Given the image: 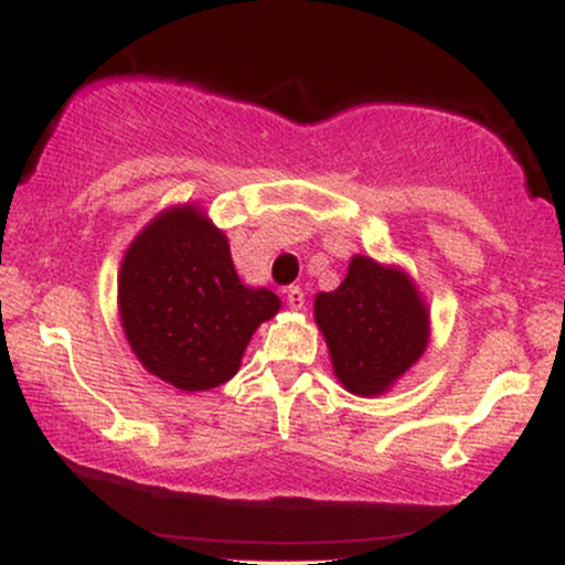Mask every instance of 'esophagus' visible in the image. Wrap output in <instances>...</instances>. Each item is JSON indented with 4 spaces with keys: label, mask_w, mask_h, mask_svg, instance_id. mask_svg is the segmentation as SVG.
Segmentation results:
<instances>
[{
    "label": "esophagus",
    "mask_w": 565,
    "mask_h": 565,
    "mask_svg": "<svg viewBox=\"0 0 565 565\" xmlns=\"http://www.w3.org/2000/svg\"><path fill=\"white\" fill-rule=\"evenodd\" d=\"M287 305L291 310H302L305 308V291L300 287H289L287 289Z\"/></svg>",
    "instance_id": "esophagus-1"
}]
</instances>
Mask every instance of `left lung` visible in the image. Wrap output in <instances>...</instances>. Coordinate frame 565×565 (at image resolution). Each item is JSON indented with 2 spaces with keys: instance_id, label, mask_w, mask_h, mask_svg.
<instances>
[{
  "instance_id": "1",
  "label": "left lung",
  "mask_w": 565,
  "mask_h": 565,
  "mask_svg": "<svg viewBox=\"0 0 565 565\" xmlns=\"http://www.w3.org/2000/svg\"><path fill=\"white\" fill-rule=\"evenodd\" d=\"M313 319L327 340L334 377L348 393L377 398L423 359L430 308L398 265L353 255L345 281L319 291Z\"/></svg>"
}]
</instances>
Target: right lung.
Masks as SVG:
<instances>
[{"label": "right lung", "instance_id": "add662e5", "mask_svg": "<svg viewBox=\"0 0 565 565\" xmlns=\"http://www.w3.org/2000/svg\"><path fill=\"white\" fill-rule=\"evenodd\" d=\"M116 300L146 372L185 393L228 382L257 327L281 308L274 291L238 278L225 231L191 201L167 206L132 238Z\"/></svg>", "mask_w": 565, "mask_h": 565}]
</instances>
